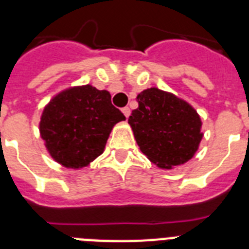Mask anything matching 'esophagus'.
Here are the masks:
<instances>
[{
    "mask_svg": "<svg viewBox=\"0 0 249 249\" xmlns=\"http://www.w3.org/2000/svg\"><path fill=\"white\" fill-rule=\"evenodd\" d=\"M122 112H123V114H124V117H126V118H128L129 114H131V109H129L128 107H124V108H122Z\"/></svg>",
    "mask_w": 249,
    "mask_h": 249,
    "instance_id": "34e87169",
    "label": "esophagus"
}]
</instances>
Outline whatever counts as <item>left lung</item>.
<instances>
[{"label": "left lung", "mask_w": 249, "mask_h": 249, "mask_svg": "<svg viewBox=\"0 0 249 249\" xmlns=\"http://www.w3.org/2000/svg\"><path fill=\"white\" fill-rule=\"evenodd\" d=\"M138 108L128 118L143 155L160 168L171 169L191 160L203 133L199 114L175 94L147 89L137 96Z\"/></svg>", "instance_id": "obj_1"}]
</instances>
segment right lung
Listing matches in <instances>:
<instances>
[{"label": "right lung", "mask_w": 249, "mask_h": 249, "mask_svg": "<svg viewBox=\"0 0 249 249\" xmlns=\"http://www.w3.org/2000/svg\"><path fill=\"white\" fill-rule=\"evenodd\" d=\"M124 120L108 91L77 86L59 92L46 106L39 133L51 157L78 169L102 155L113 126Z\"/></svg>", "instance_id": "add662e5"}]
</instances>
